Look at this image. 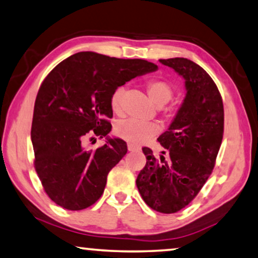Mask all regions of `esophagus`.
Instances as JSON below:
<instances>
[{
  "label": "esophagus",
  "mask_w": 258,
  "mask_h": 258,
  "mask_svg": "<svg viewBox=\"0 0 258 258\" xmlns=\"http://www.w3.org/2000/svg\"><path fill=\"white\" fill-rule=\"evenodd\" d=\"M128 150H129L130 152H134V151H138V150H140V148H138V146H135L133 144H128Z\"/></svg>",
  "instance_id": "34e87169"
}]
</instances>
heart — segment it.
<instances>
[{
	"mask_svg": "<svg viewBox=\"0 0 258 258\" xmlns=\"http://www.w3.org/2000/svg\"><path fill=\"white\" fill-rule=\"evenodd\" d=\"M146 92L153 104L157 106H164L172 99L174 94L173 86L168 82L162 79H151L146 83ZM124 89L118 86L110 94L109 104L110 108L115 114L122 112V99H123ZM116 136L121 140L134 145H140L151 140L159 133V126L150 122H138L135 120L120 121L114 129Z\"/></svg>",
	"mask_w": 258,
	"mask_h": 258,
	"instance_id": "obj_1",
	"label": "heart"
}]
</instances>
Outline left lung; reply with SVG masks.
<instances>
[{"label":"left lung","mask_w":258,"mask_h":258,"mask_svg":"<svg viewBox=\"0 0 258 258\" xmlns=\"http://www.w3.org/2000/svg\"><path fill=\"white\" fill-rule=\"evenodd\" d=\"M184 78L187 94L167 132L158 142L169 159L143 148L146 165L136 184L150 208L180 211L197 196L211 175L224 135V105L216 83L202 67L184 57L159 60Z\"/></svg>","instance_id":"8db88e82"}]
</instances>
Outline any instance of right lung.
<instances>
[{
  "mask_svg": "<svg viewBox=\"0 0 258 258\" xmlns=\"http://www.w3.org/2000/svg\"><path fill=\"white\" fill-rule=\"evenodd\" d=\"M158 67L141 58H116L81 51L66 58L43 79L34 104L31 140L34 168L48 197L63 209L78 211L101 197L109 170L125 156L126 143L108 138L86 150L89 135L112 130L113 91Z\"/></svg>",
  "mask_w": 258,
  "mask_h": 258,
  "instance_id": "1",
  "label": "right lung"
}]
</instances>
